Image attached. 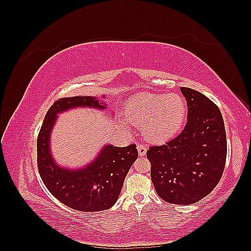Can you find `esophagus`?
Instances as JSON below:
<instances>
[{
    "mask_svg": "<svg viewBox=\"0 0 251 251\" xmlns=\"http://www.w3.org/2000/svg\"><path fill=\"white\" fill-rule=\"evenodd\" d=\"M137 151H138V155L140 156V157H142V156H144L147 154V151H148V149L143 146V144H137Z\"/></svg>",
    "mask_w": 251,
    "mask_h": 251,
    "instance_id": "1",
    "label": "esophagus"
}]
</instances>
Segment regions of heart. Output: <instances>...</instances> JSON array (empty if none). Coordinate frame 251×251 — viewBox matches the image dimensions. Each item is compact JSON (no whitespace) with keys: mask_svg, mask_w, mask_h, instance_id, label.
<instances>
[{"mask_svg":"<svg viewBox=\"0 0 251 251\" xmlns=\"http://www.w3.org/2000/svg\"><path fill=\"white\" fill-rule=\"evenodd\" d=\"M125 114L126 120L141 127L149 141L164 143L183 127L187 104L176 93H147L132 98L126 105Z\"/></svg>","mask_w":251,"mask_h":251,"instance_id":"1","label":"heart"}]
</instances>
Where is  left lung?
Here are the masks:
<instances>
[{
  "label": "left lung",
  "instance_id": "1",
  "mask_svg": "<svg viewBox=\"0 0 251 251\" xmlns=\"http://www.w3.org/2000/svg\"><path fill=\"white\" fill-rule=\"evenodd\" d=\"M187 102V123L176 138L151 147V178L164 201L187 205L203 199L219 183L224 171L227 142L224 120L208 97L180 88Z\"/></svg>",
  "mask_w": 251,
  "mask_h": 251
}]
</instances>
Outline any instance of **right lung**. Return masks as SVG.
<instances>
[{
  "label": "right lung",
  "mask_w": 251,
  "mask_h": 251,
  "mask_svg": "<svg viewBox=\"0 0 251 251\" xmlns=\"http://www.w3.org/2000/svg\"><path fill=\"white\" fill-rule=\"evenodd\" d=\"M105 105L104 101L94 96L60 98L48 110L37 136V168L45 186L59 202L75 210L111 208L118 199L128 170L138 157L136 144L125 148L107 144L94 160L83 168H64L53 159L50 136L57 114L74 108L105 110Z\"/></svg>",
  "instance_id": "right-lung-1"
}]
</instances>
